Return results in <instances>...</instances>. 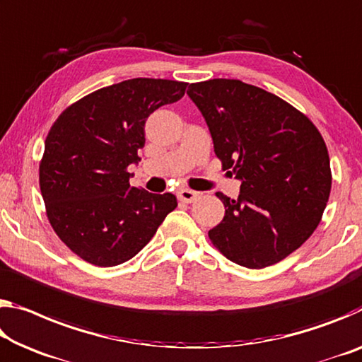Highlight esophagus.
Returning <instances> with one entry per match:
<instances>
[{
	"label": "esophagus",
	"instance_id": "1",
	"mask_svg": "<svg viewBox=\"0 0 362 362\" xmlns=\"http://www.w3.org/2000/svg\"><path fill=\"white\" fill-rule=\"evenodd\" d=\"M198 197H199V193L190 190V188H180V190L177 192V198H179L183 203H193Z\"/></svg>",
	"mask_w": 362,
	"mask_h": 362
}]
</instances>
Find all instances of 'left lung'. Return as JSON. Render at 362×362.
<instances>
[{
	"label": "left lung",
	"instance_id": "obj_1",
	"mask_svg": "<svg viewBox=\"0 0 362 362\" xmlns=\"http://www.w3.org/2000/svg\"><path fill=\"white\" fill-rule=\"evenodd\" d=\"M187 95L208 124L222 169L242 182L237 199L216 193L226 216L209 240L235 264L262 269L311 237L332 188L317 127L269 91L242 80L192 83Z\"/></svg>",
	"mask_w": 362,
	"mask_h": 362
}]
</instances>
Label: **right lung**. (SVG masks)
Returning a JSON list of instances; mask_svg holds the SVG:
<instances>
[{"mask_svg": "<svg viewBox=\"0 0 362 362\" xmlns=\"http://www.w3.org/2000/svg\"><path fill=\"white\" fill-rule=\"evenodd\" d=\"M187 85L124 80L76 101L49 129L40 190L53 230L83 261L112 267L132 259L177 208L172 193L130 187L127 168L140 160L148 116L179 101Z\"/></svg>", "mask_w": 362, "mask_h": 362, "instance_id": "add662e5", "label": "right lung"}]
</instances>
